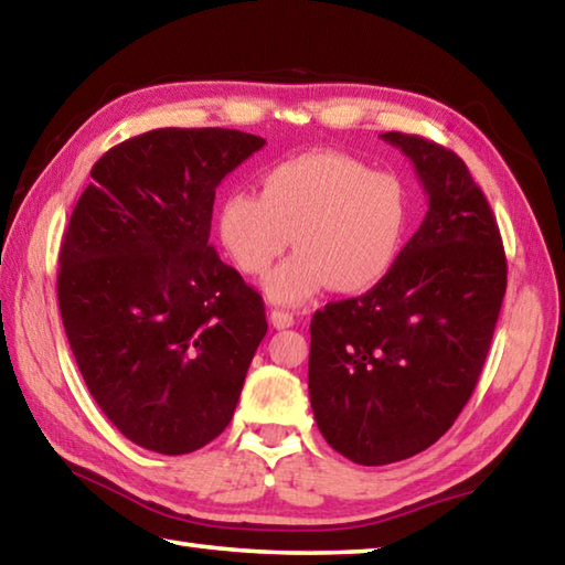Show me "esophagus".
Masks as SVG:
<instances>
[{
    "label": "esophagus",
    "mask_w": 565,
    "mask_h": 565,
    "mask_svg": "<svg viewBox=\"0 0 565 565\" xmlns=\"http://www.w3.org/2000/svg\"><path fill=\"white\" fill-rule=\"evenodd\" d=\"M269 321H271L274 328H279V331H281V328H291L294 326V316L289 311H271Z\"/></svg>",
    "instance_id": "1"
}]
</instances>
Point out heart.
I'll list each match as a JSON object with an SVG mask.
<instances>
[{"mask_svg":"<svg viewBox=\"0 0 565 565\" xmlns=\"http://www.w3.org/2000/svg\"><path fill=\"white\" fill-rule=\"evenodd\" d=\"M409 230V192L395 172L371 170L343 152H303L262 175V194L234 190L217 210L224 252L264 276L296 242L301 247L264 284L274 303H303L333 286L363 294L393 271Z\"/></svg>","mask_w":565,"mask_h":565,"instance_id":"heart-1","label":"heart"}]
</instances>
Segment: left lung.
I'll return each mask as SVG.
<instances>
[{
	"instance_id": "1",
	"label": "left lung",
	"mask_w": 565,
	"mask_h": 565,
	"mask_svg": "<svg viewBox=\"0 0 565 565\" xmlns=\"http://www.w3.org/2000/svg\"><path fill=\"white\" fill-rule=\"evenodd\" d=\"M415 166L427 214L371 291L313 313L309 395L335 452L381 467L435 445L484 367L507 291L494 214L465 160L383 132Z\"/></svg>"
}]
</instances>
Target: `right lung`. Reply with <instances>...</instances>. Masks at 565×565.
Returning a JSON list of instances; mask_svg holds the SVG:
<instances>
[{
    "instance_id": "right-lung-1",
    "label": "right lung",
    "mask_w": 565,
    "mask_h": 565,
    "mask_svg": "<svg viewBox=\"0 0 565 565\" xmlns=\"http://www.w3.org/2000/svg\"><path fill=\"white\" fill-rule=\"evenodd\" d=\"M158 128L110 148L58 254V309L90 395L130 443L188 455L224 433L266 335L264 301L210 244L217 184L264 148Z\"/></svg>"
}]
</instances>
